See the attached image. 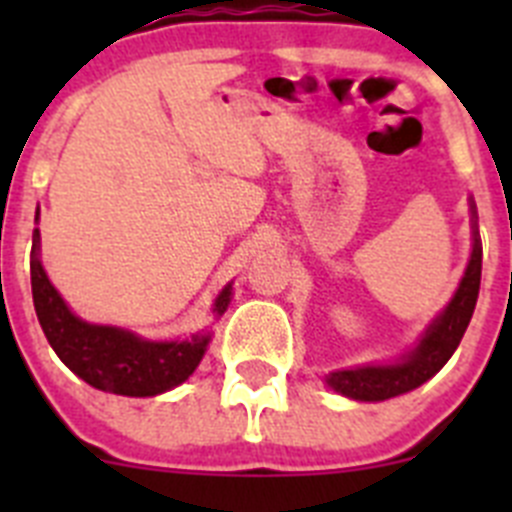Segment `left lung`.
<instances>
[{"label": "left lung", "mask_w": 512, "mask_h": 512, "mask_svg": "<svg viewBox=\"0 0 512 512\" xmlns=\"http://www.w3.org/2000/svg\"><path fill=\"white\" fill-rule=\"evenodd\" d=\"M472 228H474V246L469 256L467 271L461 277L459 289L454 292L446 310L433 320L425 333L420 336L418 346L402 356V361L387 366H356V369H341L330 372L325 377L330 390L338 395L351 397L361 402H379L390 397L405 395L415 390L423 382L441 372L443 364L451 359L459 341L464 338L469 320H472L474 305L479 295V279H482V243H479L477 230V210L472 202Z\"/></svg>", "instance_id": "left-lung-1"}]
</instances>
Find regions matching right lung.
Listing matches in <instances>:
<instances>
[{
  "label": "right lung",
  "mask_w": 512,
  "mask_h": 512,
  "mask_svg": "<svg viewBox=\"0 0 512 512\" xmlns=\"http://www.w3.org/2000/svg\"><path fill=\"white\" fill-rule=\"evenodd\" d=\"M38 251L40 230L35 228L30 253L35 312L58 359L76 377L112 395L153 397L179 387L197 369L210 336H194L189 341H146L115 325H94L76 318L45 274ZM230 295L233 287L228 284L217 295L212 307L215 315L228 310Z\"/></svg>",
  "instance_id": "right-lung-1"
}]
</instances>
